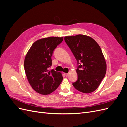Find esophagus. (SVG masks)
<instances>
[{
  "mask_svg": "<svg viewBox=\"0 0 127 127\" xmlns=\"http://www.w3.org/2000/svg\"><path fill=\"white\" fill-rule=\"evenodd\" d=\"M64 75L66 76V77H67V76H69V73H64Z\"/></svg>",
  "mask_w": 127,
  "mask_h": 127,
  "instance_id": "esophagus-1",
  "label": "esophagus"
}]
</instances>
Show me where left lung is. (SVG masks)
Returning a JSON list of instances; mask_svg holds the SVG:
<instances>
[{
  "label": "left lung",
  "instance_id": "1",
  "mask_svg": "<svg viewBox=\"0 0 127 127\" xmlns=\"http://www.w3.org/2000/svg\"><path fill=\"white\" fill-rule=\"evenodd\" d=\"M64 40L77 61L76 90L84 93L93 92L105 77L106 63L98 44L92 37L79 34L65 36Z\"/></svg>",
  "mask_w": 127,
  "mask_h": 127
}]
</instances>
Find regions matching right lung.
<instances>
[{
    "label": "right lung",
    "instance_id": "add662e5",
    "mask_svg": "<svg viewBox=\"0 0 127 127\" xmlns=\"http://www.w3.org/2000/svg\"><path fill=\"white\" fill-rule=\"evenodd\" d=\"M64 37H49L35 41L27 52L24 66L27 79L38 93L47 95L55 91L63 79L61 73L50 70L53 51Z\"/></svg>",
    "mask_w": 127,
    "mask_h": 127
}]
</instances>
